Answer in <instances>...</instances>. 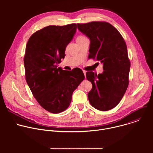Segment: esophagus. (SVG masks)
Returning a JSON list of instances; mask_svg holds the SVG:
<instances>
[{"mask_svg":"<svg viewBox=\"0 0 153 153\" xmlns=\"http://www.w3.org/2000/svg\"><path fill=\"white\" fill-rule=\"evenodd\" d=\"M83 74H84V75H85V78H86V71L85 70H83Z\"/></svg>","mask_w":153,"mask_h":153,"instance_id":"1","label":"esophagus"}]
</instances>
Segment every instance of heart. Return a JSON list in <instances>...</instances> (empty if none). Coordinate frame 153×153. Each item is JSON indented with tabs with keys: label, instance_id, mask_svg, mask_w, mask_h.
Segmentation results:
<instances>
[{
	"label": "heart",
	"instance_id": "b5f03b06",
	"mask_svg": "<svg viewBox=\"0 0 153 153\" xmlns=\"http://www.w3.org/2000/svg\"><path fill=\"white\" fill-rule=\"evenodd\" d=\"M86 37H85V36H79L77 38V39H83V38H85Z\"/></svg>",
	"mask_w": 153,
	"mask_h": 153
}]
</instances>
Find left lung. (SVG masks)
I'll return each instance as SVG.
<instances>
[{"mask_svg": "<svg viewBox=\"0 0 153 153\" xmlns=\"http://www.w3.org/2000/svg\"><path fill=\"white\" fill-rule=\"evenodd\" d=\"M77 25L90 40L88 58L100 62L104 70L99 74L86 73L93 85L88 94L89 102L98 110H111L120 102L129 84L131 64L126 43L119 31L106 22Z\"/></svg>", "mask_w": 153, "mask_h": 153, "instance_id": "1", "label": "left lung"}]
</instances>
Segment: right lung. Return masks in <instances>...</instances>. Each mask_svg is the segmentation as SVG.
<instances>
[{"label":"right lung","mask_w":153,"mask_h":153,"mask_svg":"<svg viewBox=\"0 0 153 153\" xmlns=\"http://www.w3.org/2000/svg\"><path fill=\"white\" fill-rule=\"evenodd\" d=\"M77 28L76 24L50 25L30 37L24 59L26 81L39 105L51 113L70 106L73 91L85 79L80 69L57 68Z\"/></svg>","instance_id":"obj_1"}]
</instances>
